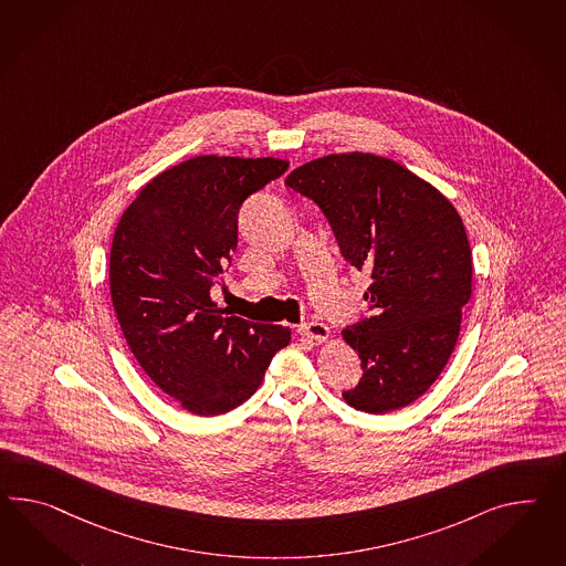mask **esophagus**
Returning a JSON list of instances; mask_svg holds the SVG:
<instances>
[{
	"instance_id": "1",
	"label": "esophagus",
	"mask_w": 566,
	"mask_h": 566,
	"mask_svg": "<svg viewBox=\"0 0 566 566\" xmlns=\"http://www.w3.org/2000/svg\"><path fill=\"white\" fill-rule=\"evenodd\" d=\"M300 334L305 338H312V340H324L328 338V326L322 324V322H305L300 326Z\"/></svg>"
}]
</instances>
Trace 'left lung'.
<instances>
[{
	"label": "left lung",
	"mask_w": 566,
	"mask_h": 566,
	"mask_svg": "<svg viewBox=\"0 0 566 566\" xmlns=\"http://www.w3.org/2000/svg\"><path fill=\"white\" fill-rule=\"evenodd\" d=\"M285 187L318 205L343 259L371 275L369 314L343 331L363 369L343 398L369 415L415 402L450 361L472 295L458 211L405 166L359 151L307 161Z\"/></svg>",
	"instance_id": "8db88e82"
}]
</instances>
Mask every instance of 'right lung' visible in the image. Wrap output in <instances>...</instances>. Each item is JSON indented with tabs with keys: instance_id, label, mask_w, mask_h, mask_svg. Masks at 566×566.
<instances>
[{
	"instance_id": "right-lung-1",
	"label": "right lung",
	"mask_w": 566,
	"mask_h": 566,
	"mask_svg": "<svg viewBox=\"0 0 566 566\" xmlns=\"http://www.w3.org/2000/svg\"><path fill=\"white\" fill-rule=\"evenodd\" d=\"M287 161L199 156L156 176L127 207L111 248V295L130 353L151 381L199 417L261 386L290 331L211 302L238 247V213Z\"/></svg>"
}]
</instances>
